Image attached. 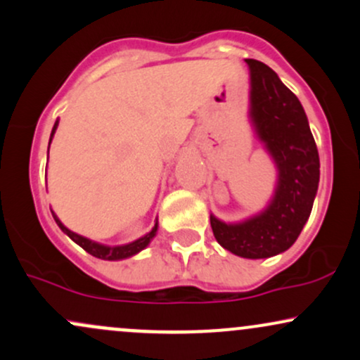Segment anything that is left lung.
Segmentation results:
<instances>
[{"label":"left lung","instance_id":"1","mask_svg":"<svg viewBox=\"0 0 360 360\" xmlns=\"http://www.w3.org/2000/svg\"><path fill=\"white\" fill-rule=\"evenodd\" d=\"M249 67V120L256 136L276 165L271 200L240 222L210 214L217 243L232 255L263 259L295 244L311 214L319 190L320 160L305 109L273 69L246 58Z\"/></svg>","mask_w":360,"mask_h":360}]
</instances>
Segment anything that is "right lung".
I'll return each mask as SVG.
<instances>
[{
  "label": "right lung",
  "mask_w": 360,
  "mask_h": 360,
  "mask_svg": "<svg viewBox=\"0 0 360 360\" xmlns=\"http://www.w3.org/2000/svg\"><path fill=\"white\" fill-rule=\"evenodd\" d=\"M57 126H58V120L55 121L53 128H52V134H50V141H49V148H50V143H52V138L55 134V131H57ZM55 222H57V226L60 227V229L65 232L69 238L74 240L75 244H79L80 248L84 249V251H87L89 255L99 257V259H105V261H120V259H126V257H131L134 255H138L139 251H143L148 244L151 243V239L156 236V231H158V219H156L153 229H151L148 234L143 236V238H139L136 240H133V243L129 244H122V246H105V244H99L96 243V240H91L87 238H84V236H79L75 234V232H72L70 229H67L65 226L60 222V219L55 215V212H52Z\"/></svg>",
  "instance_id": "1"
}]
</instances>
